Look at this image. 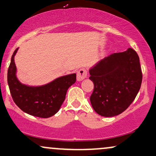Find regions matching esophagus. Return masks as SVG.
I'll return each instance as SVG.
<instances>
[{"instance_id": "obj_1", "label": "esophagus", "mask_w": 156, "mask_h": 156, "mask_svg": "<svg viewBox=\"0 0 156 156\" xmlns=\"http://www.w3.org/2000/svg\"><path fill=\"white\" fill-rule=\"evenodd\" d=\"M87 77V71L85 69L82 68L78 70V72L77 73V80L78 81H81L83 79H85Z\"/></svg>"}]
</instances>
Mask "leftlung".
Masks as SVG:
<instances>
[{"instance_id": "8db88e82", "label": "left lung", "mask_w": 156, "mask_h": 156, "mask_svg": "<svg viewBox=\"0 0 156 156\" xmlns=\"http://www.w3.org/2000/svg\"><path fill=\"white\" fill-rule=\"evenodd\" d=\"M94 83L92 108L105 117L120 114L128 108L140 89L142 73L139 55L132 48L114 53L89 69Z\"/></svg>"}]
</instances>
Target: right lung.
<instances>
[{
	"instance_id": "right-lung-1",
	"label": "right lung",
	"mask_w": 156,
	"mask_h": 156,
	"mask_svg": "<svg viewBox=\"0 0 156 156\" xmlns=\"http://www.w3.org/2000/svg\"><path fill=\"white\" fill-rule=\"evenodd\" d=\"M15 50L8 69L7 80L13 101L21 110L30 115L48 118L58 112L65 100L69 87L76 81V74L58 77L42 86H29L22 83L17 77L15 56Z\"/></svg>"
}]
</instances>
